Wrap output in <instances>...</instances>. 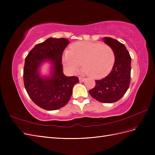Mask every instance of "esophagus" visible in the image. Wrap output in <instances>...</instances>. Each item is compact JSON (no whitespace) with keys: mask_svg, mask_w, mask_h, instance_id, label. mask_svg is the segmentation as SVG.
<instances>
[{"mask_svg":"<svg viewBox=\"0 0 155 155\" xmlns=\"http://www.w3.org/2000/svg\"><path fill=\"white\" fill-rule=\"evenodd\" d=\"M79 81H81V82H83L85 80V78H82V77H79Z\"/></svg>","mask_w":155,"mask_h":155,"instance_id":"34e87169","label":"esophagus"}]
</instances>
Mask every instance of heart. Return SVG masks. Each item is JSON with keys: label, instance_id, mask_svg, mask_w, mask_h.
Returning a JSON list of instances; mask_svg holds the SVG:
<instances>
[{"label": "heart", "instance_id": "heart-1", "mask_svg": "<svg viewBox=\"0 0 155 155\" xmlns=\"http://www.w3.org/2000/svg\"><path fill=\"white\" fill-rule=\"evenodd\" d=\"M63 63L70 72H77L83 63L89 76L95 79L105 77L115 62V54L110 46L100 43L80 41L73 44L63 55Z\"/></svg>", "mask_w": 155, "mask_h": 155}]
</instances>
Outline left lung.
Listing matches in <instances>:
<instances>
[{"instance_id":"left-lung-1","label":"left lung","mask_w":155,"mask_h":155,"mask_svg":"<svg viewBox=\"0 0 155 155\" xmlns=\"http://www.w3.org/2000/svg\"><path fill=\"white\" fill-rule=\"evenodd\" d=\"M104 40L114 50L115 62L109 74L96 80L95 87L88 92L97 101L111 104L120 100L129 88L131 58L124 44L111 37H104Z\"/></svg>"}]
</instances>
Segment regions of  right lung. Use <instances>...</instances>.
I'll list each match as a JSON object with an SVG mask.
<instances>
[{
  "label": "right lung",
  "instance_id": "obj_1",
  "mask_svg": "<svg viewBox=\"0 0 155 155\" xmlns=\"http://www.w3.org/2000/svg\"><path fill=\"white\" fill-rule=\"evenodd\" d=\"M69 44L67 39L48 38L33 48L25 59L23 72L24 85L28 94L42 109L54 110L67 104L72 88L79 82L76 76L67 77L63 74L62 55ZM46 60L53 63L50 77H41L40 64Z\"/></svg>",
  "mask_w": 155,
  "mask_h": 155
}]
</instances>
